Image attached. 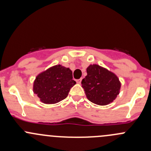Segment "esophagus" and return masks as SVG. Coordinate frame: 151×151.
Here are the masks:
<instances>
[{"instance_id":"esophagus-1","label":"esophagus","mask_w":151,"mask_h":151,"mask_svg":"<svg viewBox=\"0 0 151 151\" xmlns=\"http://www.w3.org/2000/svg\"><path fill=\"white\" fill-rule=\"evenodd\" d=\"M81 81H82V79H79V80H76V83H77V84H80V83H81Z\"/></svg>"}]
</instances>
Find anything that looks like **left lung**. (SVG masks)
<instances>
[{"label":"left lung","instance_id":"1","mask_svg":"<svg viewBox=\"0 0 151 151\" xmlns=\"http://www.w3.org/2000/svg\"><path fill=\"white\" fill-rule=\"evenodd\" d=\"M86 97L96 104L107 105L119 94L121 83L115 74L97 64L87 68V76L82 80Z\"/></svg>","mask_w":151,"mask_h":151}]
</instances>
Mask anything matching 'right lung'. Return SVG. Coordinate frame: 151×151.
Here are the masks:
<instances>
[{
    "mask_svg": "<svg viewBox=\"0 0 151 151\" xmlns=\"http://www.w3.org/2000/svg\"><path fill=\"white\" fill-rule=\"evenodd\" d=\"M75 84L71 70L58 64L36 76L33 91L44 104H56L66 98L71 88Z\"/></svg>",
    "mask_w": 151,
    "mask_h": 151,
    "instance_id": "1",
    "label": "right lung"
}]
</instances>
